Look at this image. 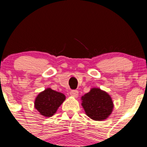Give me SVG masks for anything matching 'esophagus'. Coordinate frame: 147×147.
Segmentation results:
<instances>
[{
  "label": "esophagus",
  "mask_w": 147,
  "mask_h": 147,
  "mask_svg": "<svg viewBox=\"0 0 147 147\" xmlns=\"http://www.w3.org/2000/svg\"><path fill=\"white\" fill-rule=\"evenodd\" d=\"M69 94H70L72 97H78V90H72V91L69 92Z\"/></svg>",
  "instance_id": "1"
}]
</instances>
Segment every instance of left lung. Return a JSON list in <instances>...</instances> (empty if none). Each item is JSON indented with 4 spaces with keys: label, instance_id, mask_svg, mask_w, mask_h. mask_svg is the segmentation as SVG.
Listing matches in <instances>:
<instances>
[{
    "label": "left lung",
    "instance_id": "obj_1",
    "mask_svg": "<svg viewBox=\"0 0 147 147\" xmlns=\"http://www.w3.org/2000/svg\"><path fill=\"white\" fill-rule=\"evenodd\" d=\"M82 106L86 115L95 121L107 119L113 110L112 97L107 92L100 88H92L89 92L81 97Z\"/></svg>",
    "mask_w": 147,
    "mask_h": 147
}]
</instances>
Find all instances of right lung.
<instances>
[{
  "label": "right lung",
  "mask_w": 147,
  "mask_h": 147,
  "mask_svg": "<svg viewBox=\"0 0 147 147\" xmlns=\"http://www.w3.org/2000/svg\"><path fill=\"white\" fill-rule=\"evenodd\" d=\"M65 98L66 97L63 93L47 88L37 96L34 107L40 112V115L45 117H50L57 112Z\"/></svg>",
  "instance_id": "add662e5"
}]
</instances>
